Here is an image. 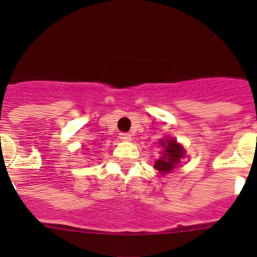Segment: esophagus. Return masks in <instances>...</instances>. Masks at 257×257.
Listing matches in <instances>:
<instances>
[{"label":"esophagus","mask_w":257,"mask_h":257,"mask_svg":"<svg viewBox=\"0 0 257 257\" xmlns=\"http://www.w3.org/2000/svg\"><path fill=\"white\" fill-rule=\"evenodd\" d=\"M119 138H121L123 142H128V140H131V135L128 133H121L119 134Z\"/></svg>","instance_id":"obj_1"}]
</instances>
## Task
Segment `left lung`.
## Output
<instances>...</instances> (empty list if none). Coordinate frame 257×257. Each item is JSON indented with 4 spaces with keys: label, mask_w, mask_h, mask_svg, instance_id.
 Instances as JSON below:
<instances>
[{
    "label": "left lung",
    "mask_w": 257,
    "mask_h": 257,
    "mask_svg": "<svg viewBox=\"0 0 257 257\" xmlns=\"http://www.w3.org/2000/svg\"><path fill=\"white\" fill-rule=\"evenodd\" d=\"M161 144L165 147V154H162V157H160L158 160L154 162V167H156L158 171H161V174L165 175L166 172L172 171V169L175 167V165L179 162L180 158H183L184 156V149L180 144L175 142V140H167L166 143H161Z\"/></svg>",
    "instance_id": "left-lung-1"
}]
</instances>
